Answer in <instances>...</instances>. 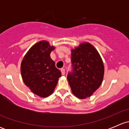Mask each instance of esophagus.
Segmentation results:
<instances>
[{
  "mask_svg": "<svg viewBox=\"0 0 129 129\" xmlns=\"http://www.w3.org/2000/svg\"><path fill=\"white\" fill-rule=\"evenodd\" d=\"M61 72H62V75H65V74H66V71H65V69L62 68L61 69Z\"/></svg>",
  "mask_w": 129,
  "mask_h": 129,
  "instance_id": "1",
  "label": "esophagus"
}]
</instances>
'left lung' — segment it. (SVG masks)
I'll return each mask as SVG.
<instances>
[{"instance_id": "obj_1", "label": "left lung", "mask_w": 129, "mask_h": 129, "mask_svg": "<svg viewBox=\"0 0 129 129\" xmlns=\"http://www.w3.org/2000/svg\"><path fill=\"white\" fill-rule=\"evenodd\" d=\"M71 52L72 71L67 74V80L72 93L79 99H85L102 84L103 62L94 47L88 42L80 44Z\"/></svg>"}]
</instances>
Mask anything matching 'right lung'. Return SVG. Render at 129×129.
I'll return each mask as SVG.
<instances>
[{
    "label": "right lung",
    "mask_w": 129,
    "mask_h": 129,
    "mask_svg": "<svg viewBox=\"0 0 129 129\" xmlns=\"http://www.w3.org/2000/svg\"><path fill=\"white\" fill-rule=\"evenodd\" d=\"M55 48L48 42L37 43L25 54L21 63L24 82L33 93L46 97L54 92L61 72L56 68L50 54Z\"/></svg>",
    "instance_id": "right-lung-1"
}]
</instances>
